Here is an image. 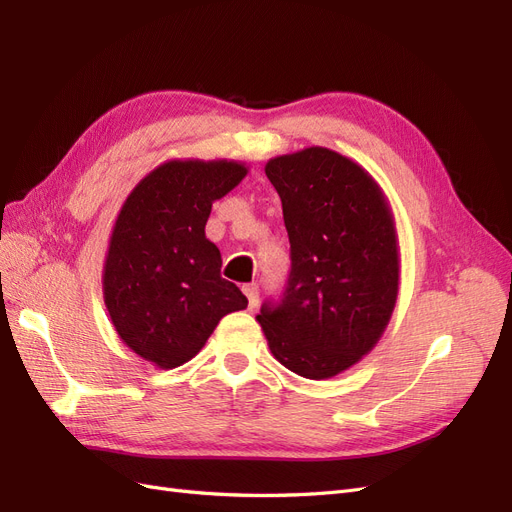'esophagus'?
I'll return each instance as SVG.
<instances>
[{"mask_svg": "<svg viewBox=\"0 0 512 512\" xmlns=\"http://www.w3.org/2000/svg\"><path fill=\"white\" fill-rule=\"evenodd\" d=\"M243 292H245V297H247V309H250V312H254V309L258 307V301H260L258 286L256 284H245Z\"/></svg>", "mask_w": 512, "mask_h": 512, "instance_id": "34e87169", "label": "esophagus"}]
</instances>
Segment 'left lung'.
Returning a JSON list of instances; mask_svg holds the SVG:
<instances>
[{"mask_svg": "<svg viewBox=\"0 0 512 512\" xmlns=\"http://www.w3.org/2000/svg\"><path fill=\"white\" fill-rule=\"evenodd\" d=\"M282 198L290 275L256 320L273 356L324 380L378 344L397 301L399 252L389 203L365 168L327 147L267 162Z\"/></svg>", "mask_w": 512, "mask_h": 512, "instance_id": "8db88e82", "label": "left lung"}]
</instances>
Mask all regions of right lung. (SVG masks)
Wrapping results in <instances>:
<instances>
[{
	"label": "right lung",
	"mask_w": 512,
	"mask_h": 512,
	"mask_svg": "<svg viewBox=\"0 0 512 512\" xmlns=\"http://www.w3.org/2000/svg\"><path fill=\"white\" fill-rule=\"evenodd\" d=\"M235 160H170L123 203L104 262V303L130 350L162 369L200 352L218 322L247 307L222 280L220 250L205 237L211 205L237 188Z\"/></svg>",
	"instance_id": "right-lung-1"
}]
</instances>
